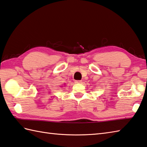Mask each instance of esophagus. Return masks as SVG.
Listing matches in <instances>:
<instances>
[{"mask_svg": "<svg viewBox=\"0 0 147 147\" xmlns=\"http://www.w3.org/2000/svg\"><path fill=\"white\" fill-rule=\"evenodd\" d=\"M82 82V80H75V83H76V84H80Z\"/></svg>", "mask_w": 147, "mask_h": 147, "instance_id": "esophagus-1", "label": "esophagus"}]
</instances>
